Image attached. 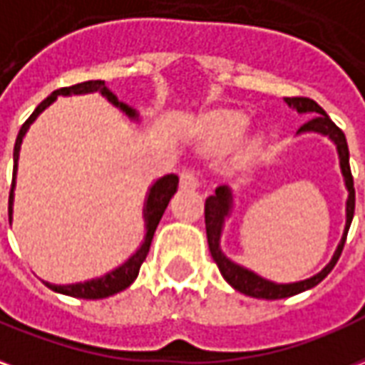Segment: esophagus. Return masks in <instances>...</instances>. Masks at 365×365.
Instances as JSON below:
<instances>
[{"instance_id":"esophagus-1","label":"esophagus","mask_w":365,"mask_h":365,"mask_svg":"<svg viewBox=\"0 0 365 365\" xmlns=\"http://www.w3.org/2000/svg\"><path fill=\"white\" fill-rule=\"evenodd\" d=\"M180 185H182V188H196L200 185V180H198L192 169H182L180 171Z\"/></svg>"}]
</instances>
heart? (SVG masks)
I'll list each match as a JSON object with an SVG mask.
<instances>
[{
	"label": "heart",
	"instance_id": "obj_1",
	"mask_svg": "<svg viewBox=\"0 0 365 365\" xmlns=\"http://www.w3.org/2000/svg\"><path fill=\"white\" fill-rule=\"evenodd\" d=\"M249 128V118L241 113H225L217 116L214 122L215 134L220 135L223 143L239 142Z\"/></svg>",
	"mask_w": 365,
	"mask_h": 365
}]
</instances>
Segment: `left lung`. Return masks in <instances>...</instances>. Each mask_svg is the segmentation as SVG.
I'll list each match as a JSON object with an SVG mask.
<instances>
[{
  "mask_svg": "<svg viewBox=\"0 0 365 365\" xmlns=\"http://www.w3.org/2000/svg\"><path fill=\"white\" fill-rule=\"evenodd\" d=\"M288 106L295 108L299 114H311V118L303 124L297 134L303 132H315V134L327 135L331 138V142L336 145L340 159V171L344 177V185L348 190V200H346V225H344V233L340 239L336 251L332 255L331 262L315 276H311L307 280L294 282V284H276L267 278H262L259 274H255L252 270L245 267H239L237 262L230 260L222 252L220 247V239H222L223 223L225 217H230L231 206H233V194H231L230 186H217L215 194H212L210 198H206V206H204V217H206V235H208V247L212 252V259L215 260V264L220 268V272L225 278V282L230 284L231 288H235L237 292L245 295H251L257 299H284V297H292L295 294H302L305 289H311L317 286L319 282H323L327 278V274L331 272L336 260L340 259V252L344 249L346 243L348 230H350V223L354 217V206H356V192H354V179L352 173H350V153H348V143L346 135L340 130L334 122L329 118V114L324 113L323 108L307 97H286L284 98Z\"/></svg>",
  "mask_w": 365,
  "mask_h": 365,
  "instance_id": "left-lung-1",
  "label": "left lung"
}]
</instances>
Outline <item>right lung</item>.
<instances>
[{
	"mask_svg": "<svg viewBox=\"0 0 365 365\" xmlns=\"http://www.w3.org/2000/svg\"><path fill=\"white\" fill-rule=\"evenodd\" d=\"M87 93H101L103 97L113 103L116 108H120L122 113L126 114L128 118L132 120H138V113H135L132 106H128L126 103L118 101V97L114 95L108 87L105 85V81H83V83L71 85V87H62V89H56L50 97H46L42 101L41 105L34 108V113L29 116V120L21 126L17 135V142H15V150H13V182H11V192H9V223L13 220V190H15V177H17V161H19V150H21V143H23V138H25L26 130L31 128L36 116L46 110L48 106L54 103L56 98L63 95V97H70V95H87ZM177 186H179V177L177 175H165L161 179H157L153 185H151L150 192H148V198H145V206H143V220H145V237H143V243L140 245V249L130 257V259L120 264L118 268H114L110 272H106L105 276L101 278H93V280L87 282H77V284H68V286H56V284H50V282H44L48 288L54 289L58 294L71 295V297H81V299H103V297H108V295H114L126 289L132 282L138 278V272H140V267L142 262L148 257L151 247V239H153V233H155L157 225L161 222V215H163L165 208L169 206V200L173 198V194L177 192Z\"/></svg>",
	"mask_w": 365,
	"mask_h": 365,
	"instance_id": "1",
	"label": "right lung"
}]
</instances>
